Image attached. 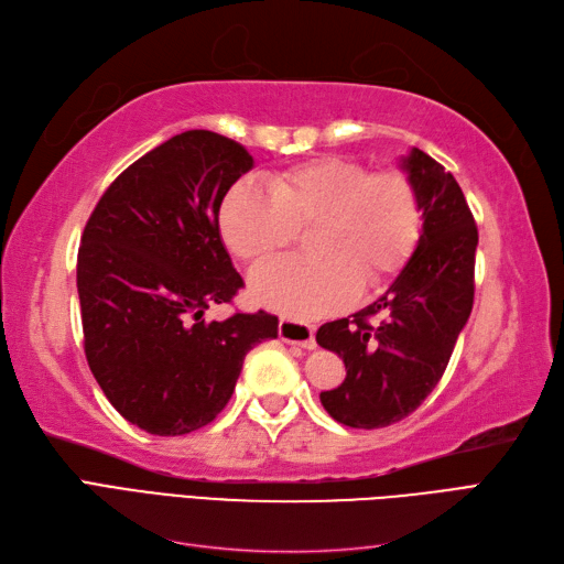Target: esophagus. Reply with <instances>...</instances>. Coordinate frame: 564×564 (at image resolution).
Segmentation results:
<instances>
[{"label":"esophagus","mask_w":564,"mask_h":564,"mask_svg":"<svg viewBox=\"0 0 564 564\" xmlns=\"http://www.w3.org/2000/svg\"><path fill=\"white\" fill-rule=\"evenodd\" d=\"M280 338L284 344H292V346H301L305 350H313L315 348V329L311 324L305 322H296V319H280Z\"/></svg>","instance_id":"esophagus-1"}]
</instances>
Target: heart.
Returning a JSON list of instances; mask_svg holds the SVG:
<instances>
[{
    "label": "heart",
    "instance_id": "b5f03b06",
    "mask_svg": "<svg viewBox=\"0 0 564 564\" xmlns=\"http://www.w3.org/2000/svg\"><path fill=\"white\" fill-rule=\"evenodd\" d=\"M226 245L245 261H261L308 235L311 259H280L251 270V299L286 317L313 319L344 311L360 289H381L412 256L421 207L412 181L322 158L256 183L232 185L218 212Z\"/></svg>",
    "mask_w": 564,
    "mask_h": 564
}]
</instances>
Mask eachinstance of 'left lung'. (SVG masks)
<instances>
[{
    "label": "left lung",
    "mask_w": 564,
    "mask_h": 564,
    "mask_svg": "<svg viewBox=\"0 0 564 564\" xmlns=\"http://www.w3.org/2000/svg\"><path fill=\"white\" fill-rule=\"evenodd\" d=\"M421 207V235L398 278L367 308L322 324L317 344L344 357L346 379L319 392L350 429H386L431 395L473 311L477 228L456 178L423 150L400 158ZM383 314L371 325L368 317Z\"/></svg>",
    "instance_id": "8db88e82"
}]
</instances>
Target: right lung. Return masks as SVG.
Masks as SVG:
<instances>
[{"instance_id": "obj_1", "label": "right lung", "mask_w": 564, "mask_h": 564, "mask_svg": "<svg viewBox=\"0 0 564 564\" xmlns=\"http://www.w3.org/2000/svg\"><path fill=\"white\" fill-rule=\"evenodd\" d=\"M249 169L253 158L226 135L178 133L124 169L84 228V352L110 404L150 435L214 421L245 355L278 338V317L263 311L204 319L245 284L220 240L218 212Z\"/></svg>"}]
</instances>
